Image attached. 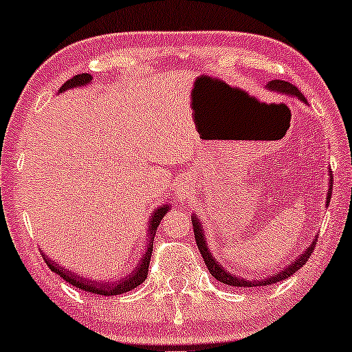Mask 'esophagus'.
I'll return each mask as SVG.
<instances>
[{
    "mask_svg": "<svg viewBox=\"0 0 352 352\" xmlns=\"http://www.w3.org/2000/svg\"><path fill=\"white\" fill-rule=\"evenodd\" d=\"M189 192H190V184H189V181H179L176 184V190H175V195H176V199H179V200H182V199H186L187 195H189Z\"/></svg>",
    "mask_w": 352,
    "mask_h": 352,
    "instance_id": "34e87169",
    "label": "esophagus"
}]
</instances>
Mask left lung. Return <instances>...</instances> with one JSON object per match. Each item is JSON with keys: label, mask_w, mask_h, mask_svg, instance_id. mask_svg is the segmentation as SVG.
<instances>
[{"label": "left lung", "mask_w": 352, "mask_h": 352, "mask_svg": "<svg viewBox=\"0 0 352 352\" xmlns=\"http://www.w3.org/2000/svg\"><path fill=\"white\" fill-rule=\"evenodd\" d=\"M267 89L268 90H273V92H278V94H285V95H291V97H298L300 102H305L307 103V100L304 98V95L299 92V89L293 84H289V82H285V80H280V79H275V80H270L267 84ZM331 176V173H330ZM333 177H330V187H328V194H327V205L330 204V199H331V189H333ZM192 226H194V236H195V243H197V248L200 250V254H202V257L205 260V265H207L210 275L213 278H217L220 283H225L228 286H237V287H255V286H267V285H275L278 281H283L286 280L287 276L294 275L296 272L300 270V267L305 265V262H307L310 255H312L314 249H316V244H317V239L314 241L312 244L309 245L307 249L304 250L302 254L299 255L298 258L294 260L293 263H289L285 270L276 273L275 276H270V278H265V280H244V278L237 276V275H232L226 270V268H223V265L218 260L213 257L212 252H210L208 249V244L207 241H205V234H204V230H202V225H200V220H197V217L192 215Z\"/></svg>", "instance_id": "left-lung-1"}]
</instances>
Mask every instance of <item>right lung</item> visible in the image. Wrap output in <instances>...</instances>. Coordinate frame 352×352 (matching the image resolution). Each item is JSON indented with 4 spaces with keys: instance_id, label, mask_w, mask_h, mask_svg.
<instances>
[{
    "instance_id": "right-lung-1",
    "label": "right lung",
    "mask_w": 352,
    "mask_h": 352,
    "mask_svg": "<svg viewBox=\"0 0 352 352\" xmlns=\"http://www.w3.org/2000/svg\"><path fill=\"white\" fill-rule=\"evenodd\" d=\"M92 82V76L90 74H77L72 77V79L66 80L65 84H63L61 89L58 90L59 94L61 92H66V90L69 89H74V87H82V85H87ZM168 210H170V205H163V207H158L155 212L152 213V217H150V221H148V241H147V250H145L144 254V258L140 260L139 263H137L134 270L131 272V275H127L124 278H121V280L118 281H97V280H89V278H84L80 275H77V273L67 270V268L61 267L58 262H53L52 258H48L47 255L42 254V257L45 260V263H47L48 268L54 273H58L59 276L63 278V280H66L69 285L79 287L82 291H87V293H94V294H100V296H116V294H124L127 291H132L134 287H137L139 285H142L145 281V278H147V273H148V263H150V257H152V250H153V237H155V232H157V228L160 225V221H162V218L166 215Z\"/></svg>"
}]
</instances>
